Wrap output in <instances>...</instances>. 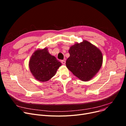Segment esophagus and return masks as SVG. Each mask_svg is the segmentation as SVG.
<instances>
[{"label":"esophagus","mask_w":126,"mask_h":126,"mask_svg":"<svg viewBox=\"0 0 126 126\" xmlns=\"http://www.w3.org/2000/svg\"><path fill=\"white\" fill-rule=\"evenodd\" d=\"M65 60H62L61 61V63H62V64H63V65H65Z\"/></svg>","instance_id":"obj_1"}]
</instances>
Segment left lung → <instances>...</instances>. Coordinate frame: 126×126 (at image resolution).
I'll list each match as a JSON object with an SVG mask.
<instances>
[{
  "label": "left lung",
  "mask_w": 126,
  "mask_h": 126,
  "mask_svg": "<svg viewBox=\"0 0 126 126\" xmlns=\"http://www.w3.org/2000/svg\"><path fill=\"white\" fill-rule=\"evenodd\" d=\"M70 57L66 65L75 76L83 81H88L100 69L103 63L101 51L89 42L84 40L72 45Z\"/></svg>",
  "instance_id": "left-lung-1"
}]
</instances>
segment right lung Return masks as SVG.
I'll return each instance as SVG.
<instances>
[{"label":"right lung","mask_w":126,"mask_h":126,"mask_svg":"<svg viewBox=\"0 0 126 126\" xmlns=\"http://www.w3.org/2000/svg\"><path fill=\"white\" fill-rule=\"evenodd\" d=\"M62 64L51 55L47 48L38 49L33 53L29 61L32 74L40 82H46L54 77Z\"/></svg>","instance_id":"add662e5"}]
</instances>
